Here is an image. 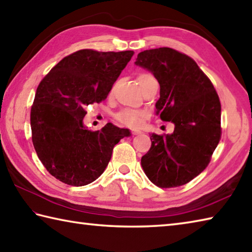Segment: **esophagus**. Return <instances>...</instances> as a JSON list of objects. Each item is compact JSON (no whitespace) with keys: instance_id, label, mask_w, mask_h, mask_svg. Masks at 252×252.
I'll use <instances>...</instances> for the list:
<instances>
[{"instance_id":"obj_1","label":"esophagus","mask_w":252,"mask_h":252,"mask_svg":"<svg viewBox=\"0 0 252 252\" xmlns=\"http://www.w3.org/2000/svg\"><path fill=\"white\" fill-rule=\"evenodd\" d=\"M140 132H141L140 130H137V129H134V130H132V131H131V134H132V135H138V134H140Z\"/></svg>"}]
</instances>
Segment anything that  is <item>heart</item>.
<instances>
[{"label":"heart","instance_id":"heart-1","mask_svg":"<svg viewBox=\"0 0 252 252\" xmlns=\"http://www.w3.org/2000/svg\"><path fill=\"white\" fill-rule=\"evenodd\" d=\"M154 78L150 73H141L137 78V81H138L139 85L144 83L146 80ZM147 116V113L144 111H136V110H130V108H126V110H123L116 115V118L118 122H121L122 124L130 127H137L139 126Z\"/></svg>","mask_w":252,"mask_h":252}]
</instances>
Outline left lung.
<instances>
[{
	"label": "left lung",
	"instance_id": "8db88e82",
	"mask_svg": "<svg viewBox=\"0 0 252 252\" xmlns=\"http://www.w3.org/2000/svg\"><path fill=\"white\" fill-rule=\"evenodd\" d=\"M135 64L158 80L156 113L174 124L172 134H151V147L142 156L141 167L159 188L187 184L207 167L220 142V97L195 61L172 48L141 51Z\"/></svg>",
	"mask_w": 252,
	"mask_h": 252
}]
</instances>
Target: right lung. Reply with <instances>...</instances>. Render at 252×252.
Segmentation results:
<instances>
[{
    "label": "right lung",
    "instance_id": "right-lung-1",
    "mask_svg": "<svg viewBox=\"0 0 252 252\" xmlns=\"http://www.w3.org/2000/svg\"><path fill=\"white\" fill-rule=\"evenodd\" d=\"M134 51L82 49L57 63L41 80L31 110L32 139L38 158L59 181L92 183L110 162L114 146L128 129L108 123L85 128V107L105 99Z\"/></svg>",
    "mask_w": 252,
    "mask_h": 252
}]
</instances>
